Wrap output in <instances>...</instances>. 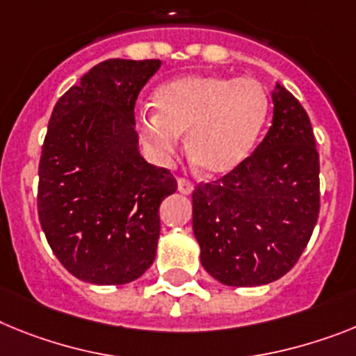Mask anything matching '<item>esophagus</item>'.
I'll list each match as a JSON object with an SVG mask.
<instances>
[{"label": "esophagus", "mask_w": 356, "mask_h": 356, "mask_svg": "<svg viewBox=\"0 0 356 356\" xmlns=\"http://www.w3.org/2000/svg\"><path fill=\"white\" fill-rule=\"evenodd\" d=\"M177 188H179V192L183 193V195H190V193L193 192V184L190 183V181H186V179H179Z\"/></svg>", "instance_id": "esophagus-1"}]
</instances>
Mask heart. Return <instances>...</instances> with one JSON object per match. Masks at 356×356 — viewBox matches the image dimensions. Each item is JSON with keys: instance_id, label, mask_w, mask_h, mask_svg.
I'll list each match as a JSON object with an SVG mask.
<instances>
[{"instance_id": "obj_1", "label": "heart", "mask_w": 356, "mask_h": 356, "mask_svg": "<svg viewBox=\"0 0 356 356\" xmlns=\"http://www.w3.org/2000/svg\"><path fill=\"white\" fill-rule=\"evenodd\" d=\"M152 115L139 119L141 139L155 154L175 155L179 136L197 170L226 175L252 154L270 112L261 83L250 77L186 74L161 85L152 95Z\"/></svg>"}]
</instances>
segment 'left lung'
I'll return each mask as SVG.
<instances>
[{
    "instance_id": "obj_1",
    "label": "left lung",
    "mask_w": 356,
    "mask_h": 356,
    "mask_svg": "<svg viewBox=\"0 0 356 356\" xmlns=\"http://www.w3.org/2000/svg\"><path fill=\"white\" fill-rule=\"evenodd\" d=\"M273 122L234 172L193 190V235L204 270L234 288L270 284L309 243L321 208L318 152L302 104L279 83Z\"/></svg>"
}]
</instances>
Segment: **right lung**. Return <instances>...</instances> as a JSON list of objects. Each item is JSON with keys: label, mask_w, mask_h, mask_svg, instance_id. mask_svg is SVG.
I'll list each match as a JSON object with an SVG mask.
<instances>
[{"label": "right lung", "mask_w": 356, "mask_h": 356, "mask_svg": "<svg viewBox=\"0 0 356 356\" xmlns=\"http://www.w3.org/2000/svg\"><path fill=\"white\" fill-rule=\"evenodd\" d=\"M159 59H108L59 97L43 143L38 213L68 271L99 286L128 284L157 252L159 206L177 190L139 152L134 106Z\"/></svg>", "instance_id": "1"}]
</instances>
